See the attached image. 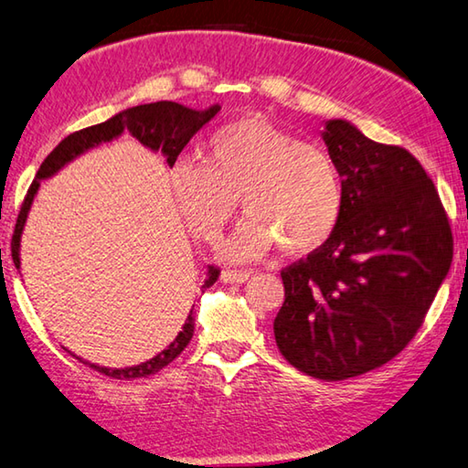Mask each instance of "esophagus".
I'll return each mask as SVG.
<instances>
[{
  "instance_id": "esophagus-1",
  "label": "esophagus",
  "mask_w": 468,
  "mask_h": 468,
  "mask_svg": "<svg viewBox=\"0 0 468 468\" xmlns=\"http://www.w3.org/2000/svg\"><path fill=\"white\" fill-rule=\"evenodd\" d=\"M253 276L251 270H223L220 271V280L227 284H243Z\"/></svg>"
}]
</instances>
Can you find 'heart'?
<instances>
[{
    "mask_svg": "<svg viewBox=\"0 0 468 468\" xmlns=\"http://www.w3.org/2000/svg\"><path fill=\"white\" fill-rule=\"evenodd\" d=\"M176 205L200 239L215 241L237 205L250 212L220 253L229 261L266 256L274 245L304 253L325 243L344 210V186L325 151L263 118H241L207 143V161L172 169Z\"/></svg>",
    "mask_w": 468,
    "mask_h": 468,
    "instance_id": "1",
    "label": "heart"
}]
</instances>
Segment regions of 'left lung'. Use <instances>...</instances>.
<instances>
[{
    "label": "left lung",
    "instance_id": "1",
    "mask_svg": "<svg viewBox=\"0 0 468 468\" xmlns=\"http://www.w3.org/2000/svg\"><path fill=\"white\" fill-rule=\"evenodd\" d=\"M321 139L344 186L335 231L282 270L278 350L321 380L358 377L418 334L452 263V231L434 182L403 147L334 118Z\"/></svg>",
    "mask_w": 468,
    "mask_h": 468
}]
</instances>
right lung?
Returning <instances> with one entry per match:
<instances>
[{"instance_id":"1","label":"right lung","mask_w":468,"mask_h":468,"mask_svg":"<svg viewBox=\"0 0 468 468\" xmlns=\"http://www.w3.org/2000/svg\"><path fill=\"white\" fill-rule=\"evenodd\" d=\"M218 110H220L218 104H212L207 110H194L184 104H176V101H153V104L126 108L122 112L108 118L106 122L88 126V129L65 137L53 151L48 153V157L42 161V165L37 172V177H34L27 198H24V205L18 215V223H16V231L12 239V260L16 263V268L20 270L22 233H24V227H27V218L32 208L34 197H37L40 190V182H45L48 177H53L55 174L61 172L67 164H71L73 159H78L86 151L101 145V143L114 141L124 133L133 134L141 145H145L153 153L161 151V155L165 157V164L169 167H174L182 149L188 145L190 139L202 129V126L217 116ZM217 278H218V270L215 266H208L202 291H207V288L215 284ZM192 335H194V311L188 313V319H186V323L182 325V331L176 335L174 342L169 344L165 350H161L157 356H153V358H149L147 362L137 364V367H124V368L100 367V364L80 358V356H75L71 350H67V347L65 350L71 352L75 358L81 360L86 367L101 372V375L129 380V378L155 375V372H159L161 368H165L167 364L174 362L177 356L182 354L184 347L190 344Z\"/></svg>"}]
</instances>
